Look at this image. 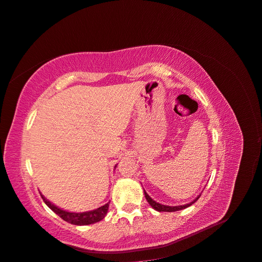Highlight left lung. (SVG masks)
Listing matches in <instances>:
<instances>
[{"label": "left lung", "mask_w": 262, "mask_h": 262, "mask_svg": "<svg viewBox=\"0 0 262 262\" xmlns=\"http://www.w3.org/2000/svg\"><path fill=\"white\" fill-rule=\"evenodd\" d=\"M144 193H145V198L146 200L148 201V203L150 204V206L154 208V210L158 211V212H176V211H181V210H184V208L191 206L193 203H195V202L199 200V198L201 196L198 195L195 199H194L192 202H190V203L188 204H184V205H178V206H169V205H163V204H160L158 203V202H156L155 200H152L150 196L148 195L147 192L144 190Z\"/></svg>", "instance_id": "obj_1"}]
</instances>
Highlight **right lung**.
Segmentation results:
<instances>
[{
	"mask_svg": "<svg viewBox=\"0 0 262 262\" xmlns=\"http://www.w3.org/2000/svg\"><path fill=\"white\" fill-rule=\"evenodd\" d=\"M116 167V166H115ZM40 195L46 205L50 208L52 212H55L58 216L68 222L70 224H73V225H78V226H83V225H90V224H94L102 221L105 215L107 214L108 211V206H110V202L106 204H104L103 206H100L95 210L92 211H88V212H82V213H76V212H68L66 210H62V208L56 206L55 204H52L49 200L45 198L42 194L40 193Z\"/></svg>",
	"mask_w": 262,
	"mask_h": 262,
	"instance_id": "add662e5",
	"label": "right lung"
}]
</instances>
